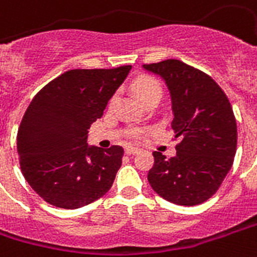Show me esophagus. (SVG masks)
<instances>
[{"label": "esophagus", "mask_w": 257, "mask_h": 257, "mask_svg": "<svg viewBox=\"0 0 257 257\" xmlns=\"http://www.w3.org/2000/svg\"><path fill=\"white\" fill-rule=\"evenodd\" d=\"M125 154L136 155V154H139V150H137V148H133V147H126V148H125Z\"/></svg>", "instance_id": "1"}]
</instances>
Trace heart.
<instances>
[{
	"label": "heart",
	"mask_w": 257,
	"mask_h": 257,
	"mask_svg": "<svg viewBox=\"0 0 257 257\" xmlns=\"http://www.w3.org/2000/svg\"><path fill=\"white\" fill-rule=\"evenodd\" d=\"M136 90L140 98H142L144 102H150L152 99H159L163 95V86L160 83L156 78H152V76H142L139 81L136 82ZM117 101V95H113L109 101V105L113 106ZM142 135V131L139 128H133L131 131V135L129 136L132 139H139Z\"/></svg>",
	"instance_id": "b5f03b06"
}]
</instances>
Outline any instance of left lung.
<instances>
[{"label":"left lung","instance_id":"left-lung-1","mask_svg":"<svg viewBox=\"0 0 257 257\" xmlns=\"http://www.w3.org/2000/svg\"><path fill=\"white\" fill-rule=\"evenodd\" d=\"M167 83L172 99L176 156L155 151L151 187L182 206L213 197L229 172L237 148V124L226 94L206 72L178 59L144 64Z\"/></svg>","mask_w":257,"mask_h":257}]
</instances>
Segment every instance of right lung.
Returning <instances> with one entry per match:
<instances>
[{"label": "right lung", "instance_id": "right-lung-1", "mask_svg": "<svg viewBox=\"0 0 257 257\" xmlns=\"http://www.w3.org/2000/svg\"><path fill=\"white\" fill-rule=\"evenodd\" d=\"M132 66L63 72L33 97L17 132L21 172L46 202L78 209L110 190L124 150L87 146L90 125L101 118Z\"/></svg>", "mask_w": 257, "mask_h": 257}]
</instances>
